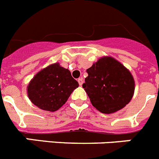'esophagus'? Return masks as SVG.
Segmentation results:
<instances>
[{
	"label": "esophagus",
	"mask_w": 159,
	"mask_h": 159,
	"mask_svg": "<svg viewBox=\"0 0 159 159\" xmlns=\"http://www.w3.org/2000/svg\"><path fill=\"white\" fill-rule=\"evenodd\" d=\"M78 83H79V84H80V86H82L83 83H84L83 78H79L78 79Z\"/></svg>",
	"instance_id": "34e87169"
}]
</instances>
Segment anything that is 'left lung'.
Segmentation results:
<instances>
[{"instance_id":"1","label":"left lung","mask_w":159,"mask_h":159,"mask_svg":"<svg viewBox=\"0 0 159 159\" xmlns=\"http://www.w3.org/2000/svg\"><path fill=\"white\" fill-rule=\"evenodd\" d=\"M83 88L91 102L102 113H114L132 99L134 81L130 71L112 57H102L87 69Z\"/></svg>"}]
</instances>
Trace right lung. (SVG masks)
Masks as SVG:
<instances>
[{
	"label": "right lung",
	"instance_id": "right-lung-1",
	"mask_svg": "<svg viewBox=\"0 0 159 159\" xmlns=\"http://www.w3.org/2000/svg\"><path fill=\"white\" fill-rule=\"evenodd\" d=\"M78 87L69 70L56 63L33 77L28 86V95L32 103L42 110L56 111Z\"/></svg>",
	"mask_w": 159,
	"mask_h": 159
}]
</instances>
